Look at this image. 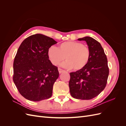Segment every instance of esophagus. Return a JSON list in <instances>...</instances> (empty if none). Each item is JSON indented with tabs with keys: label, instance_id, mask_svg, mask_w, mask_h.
Here are the masks:
<instances>
[{
	"label": "esophagus",
	"instance_id": "1",
	"mask_svg": "<svg viewBox=\"0 0 126 126\" xmlns=\"http://www.w3.org/2000/svg\"><path fill=\"white\" fill-rule=\"evenodd\" d=\"M58 71H59V74H61L62 73V72H63V71H64V70H63V69H61V68H58Z\"/></svg>",
	"mask_w": 126,
	"mask_h": 126
}]
</instances>
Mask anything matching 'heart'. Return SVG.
I'll use <instances>...</instances> for the list:
<instances>
[{"label": "heart", "instance_id": "obj_1", "mask_svg": "<svg viewBox=\"0 0 126 126\" xmlns=\"http://www.w3.org/2000/svg\"><path fill=\"white\" fill-rule=\"evenodd\" d=\"M48 55L51 63L57 65L64 59L67 60L62 66L67 69L80 70L84 68L89 62L90 51L88 47L76 41H66L59 48L52 46L48 49Z\"/></svg>", "mask_w": 126, "mask_h": 126}]
</instances>
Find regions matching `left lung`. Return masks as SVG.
Returning <instances> with one entry per match:
<instances>
[{
  "instance_id": "8db88e82",
  "label": "left lung",
  "mask_w": 126,
  "mask_h": 126,
  "mask_svg": "<svg viewBox=\"0 0 126 126\" xmlns=\"http://www.w3.org/2000/svg\"><path fill=\"white\" fill-rule=\"evenodd\" d=\"M88 46L90 57L82 69L70 73V93L78 99L89 100L97 96L106 87L109 75L107 56L100 44L90 37L79 38Z\"/></svg>"
}]
</instances>
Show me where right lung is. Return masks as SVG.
Instances as JSON below:
<instances>
[{
    "instance_id": "add662e5",
    "label": "right lung",
    "mask_w": 126,
    "mask_h": 126,
    "mask_svg": "<svg viewBox=\"0 0 126 126\" xmlns=\"http://www.w3.org/2000/svg\"><path fill=\"white\" fill-rule=\"evenodd\" d=\"M57 42L42 34L26 38L19 47L13 64V81L27 99L39 101L50 98L59 77L58 67L49 59L48 51Z\"/></svg>"
}]
</instances>
